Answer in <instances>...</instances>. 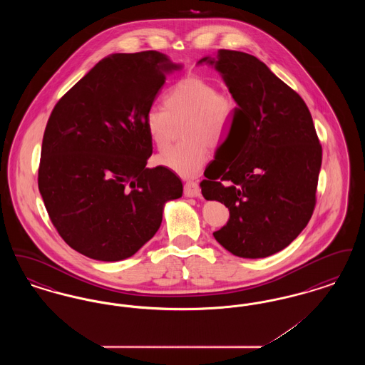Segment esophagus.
<instances>
[{"instance_id": "obj_1", "label": "esophagus", "mask_w": 365, "mask_h": 365, "mask_svg": "<svg viewBox=\"0 0 365 365\" xmlns=\"http://www.w3.org/2000/svg\"><path fill=\"white\" fill-rule=\"evenodd\" d=\"M185 195L186 197H200L201 195V189L197 182L189 180L185 183Z\"/></svg>"}]
</instances>
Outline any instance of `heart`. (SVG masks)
Segmentation results:
<instances>
[{"label":"heart","instance_id":"heart-1","mask_svg":"<svg viewBox=\"0 0 365 365\" xmlns=\"http://www.w3.org/2000/svg\"><path fill=\"white\" fill-rule=\"evenodd\" d=\"M164 108H150L145 116L149 138L158 150L170 146L182 125L185 142L157 157V163L175 174L190 178L198 174L209 160V145L217 146L234 120V100L217 93V87L205 78L191 73L167 90Z\"/></svg>","mask_w":365,"mask_h":365}]
</instances>
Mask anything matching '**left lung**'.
<instances>
[{"label":"left lung","instance_id":"8db88e82","mask_svg":"<svg viewBox=\"0 0 365 365\" xmlns=\"http://www.w3.org/2000/svg\"><path fill=\"white\" fill-rule=\"evenodd\" d=\"M215 66L238 104L232 160L220 161L200 186L230 210L213 237L234 256L262 259L289 246L316 205L322 145L304 100L257 57L220 49Z\"/></svg>","mask_w":365,"mask_h":365}]
</instances>
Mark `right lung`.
<instances>
[{
  "label": "right lung",
  "mask_w": 365,
  "mask_h": 365,
  "mask_svg": "<svg viewBox=\"0 0 365 365\" xmlns=\"http://www.w3.org/2000/svg\"><path fill=\"white\" fill-rule=\"evenodd\" d=\"M156 51L115 53L97 63L58 100L48 120L38 187L53 226L90 259L124 260L148 242L180 179L152 156L145 116L179 70Z\"/></svg>",
  "instance_id": "1"
}]
</instances>
